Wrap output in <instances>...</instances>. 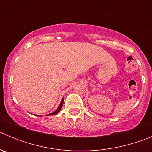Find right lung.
<instances>
[{
    "label": "right lung",
    "mask_w": 152,
    "mask_h": 152,
    "mask_svg": "<svg viewBox=\"0 0 152 152\" xmlns=\"http://www.w3.org/2000/svg\"><path fill=\"white\" fill-rule=\"evenodd\" d=\"M63 103H64V97L62 98V100H61V103H60V105L58 106V107L57 108V110H55L53 113H51L48 114V115H46V116H52V115H56V114H57L61 110V107H62V105H63ZM35 116H36V115H35ZM37 116H38V115H37Z\"/></svg>",
    "instance_id": "obj_1"
}]
</instances>
